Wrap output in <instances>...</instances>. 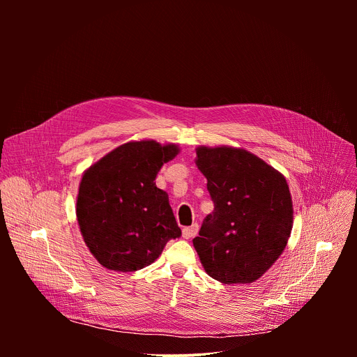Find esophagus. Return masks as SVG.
<instances>
[{
    "label": "esophagus",
    "mask_w": 357,
    "mask_h": 357,
    "mask_svg": "<svg viewBox=\"0 0 357 357\" xmlns=\"http://www.w3.org/2000/svg\"><path fill=\"white\" fill-rule=\"evenodd\" d=\"M197 231H199V226H197V223H195V225H192L189 227H183L182 236H183V238H192V237H195L197 234Z\"/></svg>",
    "instance_id": "34e87169"
}]
</instances>
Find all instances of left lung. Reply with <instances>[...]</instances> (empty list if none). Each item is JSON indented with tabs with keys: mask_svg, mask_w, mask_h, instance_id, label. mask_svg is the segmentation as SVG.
<instances>
[{
	"mask_svg": "<svg viewBox=\"0 0 357 357\" xmlns=\"http://www.w3.org/2000/svg\"><path fill=\"white\" fill-rule=\"evenodd\" d=\"M215 209L193 238L205 271L223 284L259 280L281 256L292 229L285 178L244 149H196Z\"/></svg>",
	"mask_w": 357,
	"mask_h": 357,
	"instance_id": "obj_1",
	"label": "left lung"
}]
</instances>
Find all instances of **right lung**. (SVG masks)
<instances>
[{
  "mask_svg": "<svg viewBox=\"0 0 357 357\" xmlns=\"http://www.w3.org/2000/svg\"><path fill=\"white\" fill-rule=\"evenodd\" d=\"M178 146L155 141L120 145L90 167L80 182L76 215L96 260L109 270L137 271L154 263L182 231L167 192L155 185Z\"/></svg>",
  "mask_w": 357,
  "mask_h": 357,
  "instance_id": "right-lung-1",
  "label": "right lung"
}]
</instances>
